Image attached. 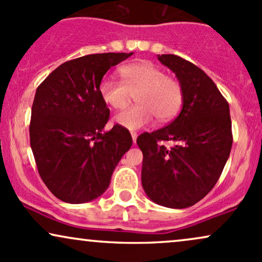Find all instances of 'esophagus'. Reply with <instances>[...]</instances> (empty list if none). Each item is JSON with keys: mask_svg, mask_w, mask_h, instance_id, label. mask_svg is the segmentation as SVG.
<instances>
[{"mask_svg": "<svg viewBox=\"0 0 262 262\" xmlns=\"http://www.w3.org/2000/svg\"><path fill=\"white\" fill-rule=\"evenodd\" d=\"M130 135H132V139H133V143L135 144V143H137L138 133H137V132H130Z\"/></svg>", "mask_w": 262, "mask_h": 262, "instance_id": "obj_1", "label": "esophagus"}]
</instances>
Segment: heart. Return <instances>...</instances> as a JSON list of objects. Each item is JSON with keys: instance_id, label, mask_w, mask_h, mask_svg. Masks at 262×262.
Masks as SVG:
<instances>
[{"instance_id": "heart-1", "label": "heart", "mask_w": 262, "mask_h": 262, "mask_svg": "<svg viewBox=\"0 0 262 262\" xmlns=\"http://www.w3.org/2000/svg\"><path fill=\"white\" fill-rule=\"evenodd\" d=\"M121 81L103 79L100 83L101 99L113 110L125 108L135 95L139 105L119 113L116 123L135 130L152 121L167 122L177 115L183 103V86L176 78L166 75L155 63L139 61L118 69Z\"/></svg>"}]
</instances>
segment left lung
Masks as SVG:
<instances>
[{
	"label": "left lung",
	"instance_id": "8db88e82",
	"mask_svg": "<svg viewBox=\"0 0 262 262\" xmlns=\"http://www.w3.org/2000/svg\"><path fill=\"white\" fill-rule=\"evenodd\" d=\"M183 86L176 119L137 139L143 151L141 183L154 203L172 209L193 206L215 187L231 154L229 105L203 69L176 55L157 56ZM162 141H174L167 149Z\"/></svg>",
	"mask_w": 262,
	"mask_h": 262
}]
</instances>
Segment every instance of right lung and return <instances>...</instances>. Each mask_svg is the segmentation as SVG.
<instances>
[{
	"label": "right lung",
	"mask_w": 262,
	"mask_h": 262,
	"mask_svg": "<svg viewBox=\"0 0 262 262\" xmlns=\"http://www.w3.org/2000/svg\"><path fill=\"white\" fill-rule=\"evenodd\" d=\"M130 53H94L64 62L37 86L29 125L37 171L59 200L83 204L108 188L119 160L130 149L128 129L103 133L110 110L99 86L106 72Z\"/></svg>",
	"instance_id": "obj_1"
}]
</instances>
